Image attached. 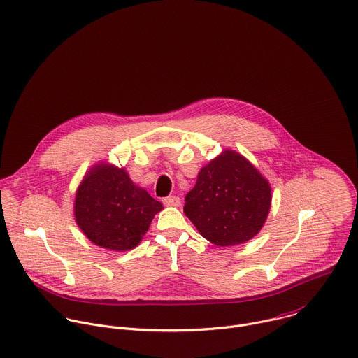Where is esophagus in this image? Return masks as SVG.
Listing matches in <instances>:
<instances>
[{
  "label": "esophagus",
  "instance_id": "1",
  "mask_svg": "<svg viewBox=\"0 0 358 358\" xmlns=\"http://www.w3.org/2000/svg\"><path fill=\"white\" fill-rule=\"evenodd\" d=\"M163 203L166 206H180L181 205V201L178 196H167L163 199Z\"/></svg>",
  "mask_w": 358,
  "mask_h": 358
}]
</instances>
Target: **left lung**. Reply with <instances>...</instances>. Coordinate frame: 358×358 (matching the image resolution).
Returning a JSON list of instances; mask_svg holds the SVG:
<instances>
[{
    "instance_id": "obj_1",
    "label": "left lung",
    "mask_w": 358,
    "mask_h": 358,
    "mask_svg": "<svg viewBox=\"0 0 358 358\" xmlns=\"http://www.w3.org/2000/svg\"><path fill=\"white\" fill-rule=\"evenodd\" d=\"M271 201L268 180L244 156L224 150L201 169L184 213L208 241L230 247L259 233Z\"/></svg>"
}]
</instances>
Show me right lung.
Instances as JSON below:
<instances>
[{"instance_id": "right-lung-1", "label": "right lung", "mask_w": 358, "mask_h": 358, "mask_svg": "<svg viewBox=\"0 0 358 358\" xmlns=\"http://www.w3.org/2000/svg\"><path fill=\"white\" fill-rule=\"evenodd\" d=\"M163 205L135 185L125 169L96 164L75 195V220L96 245L113 251L136 247Z\"/></svg>"}]
</instances>
